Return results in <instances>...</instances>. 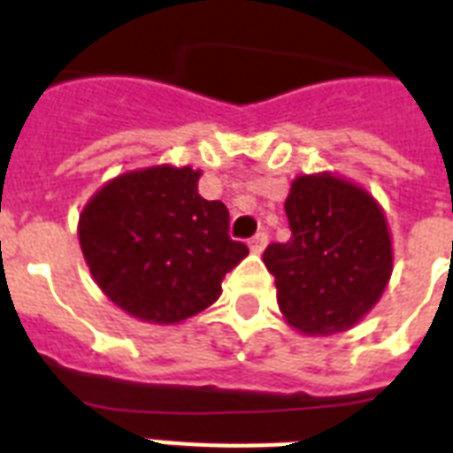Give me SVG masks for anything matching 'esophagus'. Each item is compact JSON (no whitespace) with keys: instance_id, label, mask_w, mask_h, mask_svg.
Masks as SVG:
<instances>
[{"instance_id":"esophagus-1","label":"esophagus","mask_w":453,"mask_h":453,"mask_svg":"<svg viewBox=\"0 0 453 453\" xmlns=\"http://www.w3.org/2000/svg\"><path fill=\"white\" fill-rule=\"evenodd\" d=\"M268 244V234L265 233H256L251 240H249V249H251V254H263V249Z\"/></svg>"}]
</instances>
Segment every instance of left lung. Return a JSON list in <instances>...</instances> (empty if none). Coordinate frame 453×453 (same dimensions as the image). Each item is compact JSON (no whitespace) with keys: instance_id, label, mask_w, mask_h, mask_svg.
Listing matches in <instances>:
<instances>
[{"instance_id":"left-lung-1","label":"left lung","mask_w":453,"mask_h":453,"mask_svg":"<svg viewBox=\"0 0 453 453\" xmlns=\"http://www.w3.org/2000/svg\"><path fill=\"white\" fill-rule=\"evenodd\" d=\"M291 240L263 254L277 305L303 336H334L365 319L393 275L383 206L348 178L319 171L291 180L284 202Z\"/></svg>"}]
</instances>
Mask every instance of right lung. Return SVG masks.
<instances>
[{
	"label": "right lung",
	"mask_w": 453,
	"mask_h": 453,
	"mask_svg": "<svg viewBox=\"0 0 453 453\" xmlns=\"http://www.w3.org/2000/svg\"><path fill=\"white\" fill-rule=\"evenodd\" d=\"M202 171L155 164L124 171L91 195L77 234L88 273L127 315L180 324L219 301L249 249L227 237L223 202L199 195Z\"/></svg>",
	"instance_id": "1"
}]
</instances>
